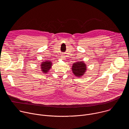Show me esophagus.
<instances>
[{
	"mask_svg": "<svg viewBox=\"0 0 129 129\" xmlns=\"http://www.w3.org/2000/svg\"><path fill=\"white\" fill-rule=\"evenodd\" d=\"M64 58H65L64 56H62V57H61V59H63V60H64Z\"/></svg>",
	"mask_w": 129,
	"mask_h": 129,
	"instance_id": "34e87169",
	"label": "esophagus"
}]
</instances>
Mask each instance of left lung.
I'll list each match as a JSON object with an SVG mask.
<instances>
[{
    "instance_id": "left-lung-1",
    "label": "left lung",
    "mask_w": 129,
    "mask_h": 129,
    "mask_svg": "<svg viewBox=\"0 0 129 129\" xmlns=\"http://www.w3.org/2000/svg\"><path fill=\"white\" fill-rule=\"evenodd\" d=\"M86 69V64L83 62H78L73 64L72 70L75 76L80 77L84 75Z\"/></svg>"
}]
</instances>
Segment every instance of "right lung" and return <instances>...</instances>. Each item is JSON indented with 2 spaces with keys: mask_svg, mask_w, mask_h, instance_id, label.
<instances>
[{
  "mask_svg": "<svg viewBox=\"0 0 129 129\" xmlns=\"http://www.w3.org/2000/svg\"><path fill=\"white\" fill-rule=\"evenodd\" d=\"M52 63L49 61H45V62H42L41 64V68L43 73H47L50 69L52 66Z\"/></svg>",
  "mask_w": 129,
  "mask_h": 129,
  "instance_id": "obj_1",
  "label": "right lung"
}]
</instances>
